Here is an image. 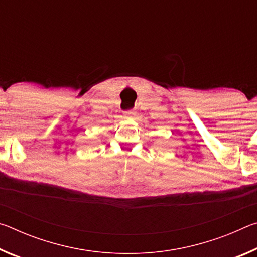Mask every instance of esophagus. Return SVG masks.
Listing matches in <instances>:
<instances>
[{"mask_svg":"<svg viewBox=\"0 0 257 257\" xmlns=\"http://www.w3.org/2000/svg\"><path fill=\"white\" fill-rule=\"evenodd\" d=\"M124 116H127V118H132V116L135 115V111L134 110H129V111H124L123 112Z\"/></svg>","mask_w":257,"mask_h":257,"instance_id":"1","label":"esophagus"}]
</instances>
